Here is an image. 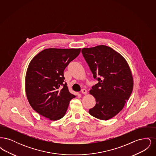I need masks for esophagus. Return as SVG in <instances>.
I'll return each mask as SVG.
<instances>
[{"label": "esophagus", "instance_id": "obj_1", "mask_svg": "<svg viewBox=\"0 0 156 156\" xmlns=\"http://www.w3.org/2000/svg\"><path fill=\"white\" fill-rule=\"evenodd\" d=\"M81 92L82 94H87V90L86 89H82L81 90Z\"/></svg>", "mask_w": 156, "mask_h": 156}]
</instances>
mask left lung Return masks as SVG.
<instances>
[{
	"label": "left lung",
	"instance_id": "8db88e82",
	"mask_svg": "<svg viewBox=\"0 0 156 156\" xmlns=\"http://www.w3.org/2000/svg\"><path fill=\"white\" fill-rule=\"evenodd\" d=\"M81 52L98 81L89 91L97 102L89 114L100 120L111 119L122 111L132 92L129 66L120 54L106 45L84 48Z\"/></svg>",
	"mask_w": 156,
	"mask_h": 156
}]
</instances>
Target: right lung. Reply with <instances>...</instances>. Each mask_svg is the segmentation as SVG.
I'll return each mask as SVG.
<instances>
[{
	"label": "right lung",
	"mask_w": 156,
	"mask_h": 156,
	"mask_svg": "<svg viewBox=\"0 0 156 156\" xmlns=\"http://www.w3.org/2000/svg\"><path fill=\"white\" fill-rule=\"evenodd\" d=\"M81 48H48L36 55L27 68L25 89L29 102L40 115L51 120L62 118L74 98L64 83V71Z\"/></svg>",
	"instance_id": "add662e5"
}]
</instances>
